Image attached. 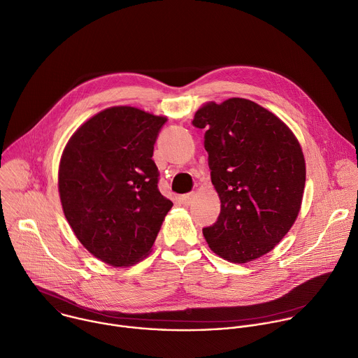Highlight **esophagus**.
Instances as JSON below:
<instances>
[{"label":"esophagus","instance_id":"obj_1","mask_svg":"<svg viewBox=\"0 0 358 358\" xmlns=\"http://www.w3.org/2000/svg\"><path fill=\"white\" fill-rule=\"evenodd\" d=\"M196 193H187V194H183V196H180V201L185 204V206H190L193 201H194V199H196Z\"/></svg>","mask_w":358,"mask_h":358}]
</instances>
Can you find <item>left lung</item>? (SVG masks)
Listing matches in <instances>:
<instances>
[{
  "label": "left lung",
  "mask_w": 358,
  "mask_h": 358,
  "mask_svg": "<svg viewBox=\"0 0 358 358\" xmlns=\"http://www.w3.org/2000/svg\"><path fill=\"white\" fill-rule=\"evenodd\" d=\"M193 124L206 129L211 183L221 201L204 239L224 260L253 262L273 250L298 217L306 175L301 144L280 117L243 98L206 102Z\"/></svg>",
  "instance_id": "left-lung-1"
}]
</instances>
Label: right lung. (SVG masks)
<instances>
[{"label": "right lung", "instance_id": "obj_1", "mask_svg": "<svg viewBox=\"0 0 358 358\" xmlns=\"http://www.w3.org/2000/svg\"><path fill=\"white\" fill-rule=\"evenodd\" d=\"M168 119L133 106L108 108L83 123L59 165L64 215L83 246L113 267L145 259L173 203L158 190L152 161Z\"/></svg>", "mask_w": 358, "mask_h": 358}]
</instances>
